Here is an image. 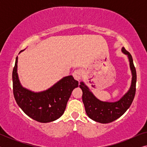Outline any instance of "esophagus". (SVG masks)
<instances>
[{
  "label": "esophagus",
  "mask_w": 147,
  "mask_h": 147,
  "mask_svg": "<svg viewBox=\"0 0 147 147\" xmlns=\"http://www.w3.org/2000/svg\"><path fill=\"white\" fill-rule=\"evenodd\" d=\"M73 76H74V78H75V80L79 81V80L81 79V78L82 76V73L81 70L80 69L75 70V71L73 72Z\"/></svg>",
  "instance_id": "obj_1"
}]
</instances>
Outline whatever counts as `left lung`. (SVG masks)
Instances as JSON below:
<instances>
[{"label": "left lung", "instance_id": "1", "mask_svg": "<svg viewBox=\"0 0 147 147\" xmlns=\"http://www.w3.org/2000/svg\"><path fill=\"white\" fill-rule=\"evenodd\" d=\"M122 51L127 55L129 59L132 78L130 90L120 100L115 102L100 101L93 95L83 82L80 83V87L83 92L82 101L85 106L86 114L88 117L100 123H110L120 118L129 108L135 96L136 72L133 59L132 55L125 48L122 47Z\"/></svg>", "mask_w": 147, "mask_h": 147}]
</instances>
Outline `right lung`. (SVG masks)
<instances>
[{"label": "right lung", "mask_w": 147, "mask_h": 147, "mask_svg": "<svg viewBox=\"0 0 147 147\" xmlns=\"http://www.w3.org/2000/svg\"><path fill=\"white\" fill-rule=\"evenodd\" d=\"M16 57L13 71V94L22 110L36 121L46 123L54 121L65 111L67 101L78 82L72 76H66L45 91L35 93L22 87L17 74Z\"/></svg>", "instance_id": "add662e5"}]
</instances>
